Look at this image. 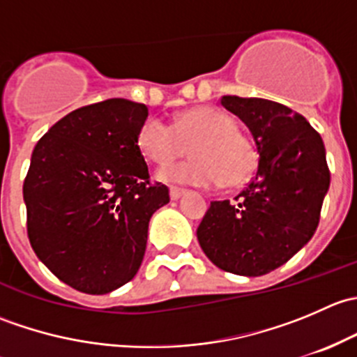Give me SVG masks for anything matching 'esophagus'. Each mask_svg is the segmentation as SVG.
<instances>
[{
  "mask_svg": "<svg viewBox=\"0 0 357 357\" xmlns=\"http://www.w3.org/2000/svg\"><path fill=\"white\" fill-rule=\"evenodd\" d=\"M185 193L186 192L183 188H176V186H172L171 192H169V195H171L172 200H178V199H181V197L185 195Z\"/></svg>",
  "mask_w": 357,
  "mask_h": 357,
  "instance_id": "34e87169",
  "label": "esophagus"
}]
</instances>
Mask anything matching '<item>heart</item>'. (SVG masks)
<instances>
[{
	"mask_svg": "<svg viewBox=\"0 0 357 357\" xmlns=\"http://www.w3.org/2000/svg\"><path fill=\"white\" fill-rule=\"evenodd\" d=\"M142 152L155 164H169L192 150L195 157L165 165L158 178L181 185L238 186L245 183L259 155L247 135L236 129L235 119L214 107H197L176 119L174 126L164 119L150 117L138 132Z\"/></svg>",
	"mask_w": 357,
	"mask_h": 357,
	"instance_id": "heart-1",
	"label": "heart"
}]
</instances>
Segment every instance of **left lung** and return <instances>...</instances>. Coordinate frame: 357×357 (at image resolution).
Masks as SVG:
<instances>
[{"label": "left lung", "instance_id": "1", "mask_svg": "<svg viewBox=\"0 0 357 357\" xmlns=\"http://www.w3.org/2000/svg\"><path fill=\"white\" fill-rule=\"evenodd\" d=\"M221 105L252 132L259 165L235 200L211 202L197 238L222 271L262 276L294 257L318 228L330 186L325 145L282 103L222 96Z\"/></svg>", "mask_w": 357, "mask_h": 357}]
</instances>
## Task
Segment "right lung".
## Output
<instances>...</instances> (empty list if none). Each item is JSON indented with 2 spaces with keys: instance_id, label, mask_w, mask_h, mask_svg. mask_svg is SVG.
Instances as JSON below:
<instances>
[{
  "instance_id": "right-lung-1",
  "label": "right lung",
  "mask_w": 357,
  "mask_h": 357,
  "mask_svg": "<svg viewBox=\"0 0 357 357\" xmlns=\"http://www.w3.org/2000/svg\"><path fill=\"white\" fill-rule=\"evenodd\" d=\"M146 117V105L124 98L81 107L32 150L24 181L29 240L72 289L103 295L131 282L150 218L169 204L167 186L150 185L138 146Z\"/></svg>"
}]
</instances>
